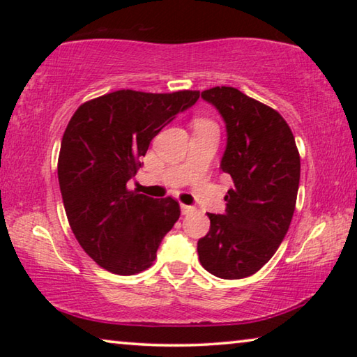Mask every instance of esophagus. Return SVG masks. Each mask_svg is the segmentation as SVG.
I'll return each mask as SVG.
<instances>
[{
	"label": "esophagus",
	"mask_w": 357,
	"mask_h": 357,
	"mask_svg": "<svg viewBox=\"0 0 357 357\" xmlns=\"http://www.w3.org/2000/svg\"><path fill=\"white\" fill-rule=\"evenodd\" d=\"M181 211H183V214H184V215H187V214H192L193 211H195V208L187 206V204H181Z\"/></svg>",
	"instance_id": "obj_1"
}]
</instances>
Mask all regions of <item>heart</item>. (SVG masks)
I'll return each instance as SVG.
<instances>
[{
	"label": "heart",
	"instance_id": "1",
	"mask_svg": "<svg viewBox=\"0 0 357 357\" xmlns=\"http://www.w3.org/2000/svg\"><path fill=\"white\" fill-rule=\"evenodd\" d=\"M200 123H213V121H209V119H204V118H198V119L195 121V124H200Z\"/></svg>",
	"mask_w": 357,
	"mask_h": 357
}]
</instances>
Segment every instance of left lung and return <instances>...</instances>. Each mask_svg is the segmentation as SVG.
<instances>
[{"label": "left lung", "mask_w": 357, "mask_h": 357, "mask_svg": "<svg viewBox=\"0 0 357 357\" xmlns=\"http://www.w3.org/2000/svg\"><path fill=\"white\" fill-rule=\"evenodd\" d=\"M202 98L225 119L220 168L234 183L225 214H209L198 241L204 269L227 280L253 275L273 258L291 223L301 178L294 135L282 114L233 86L204 89Z\"/></svg>", "instance_id": "8db88e82"}]
</instances>
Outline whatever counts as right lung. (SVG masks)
Instances as JSON below:
<instances>
[{"mask_svg":"<svg viewBox=\"0 0 357 357\" xmlns=\"http://www.w3.org/2000/svg\"><path fill=\"white\" fill-rule=\"evenodd\" d=\"M200 91L119 89L77 108L64 130L58 181L69 225L100 268L134 275L153 266L162 238L181 215L172 197L130 190L149 143Z\"/></svg>","mask_w":357,"mask_h":357,"instance_id":"add662e5","label":"right lung"}]
</instances>
